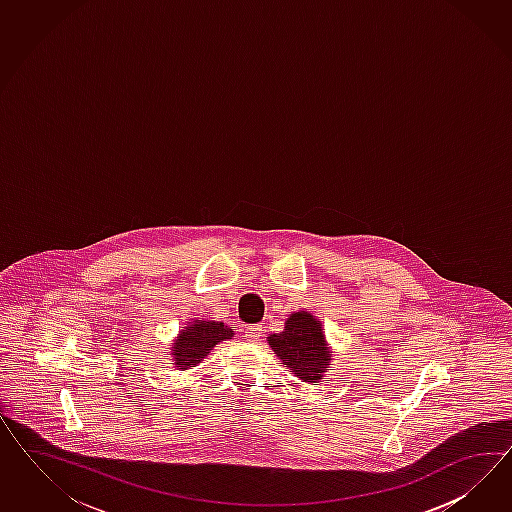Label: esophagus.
<instances>
[{
  "label": "esophagus",
  "mask_w": 512,
  "mask_h": 512,
  "mask_svg": "<svg viewBox=\"0 0 512 512\" xmlns=\"http://www.w3.org/2000/svg\"><path fill=\"white\" fill-rule=\"evenodd\" d=\"M261 336H263V326L261 325L248 326L246 334H244V338L248 341H257Z\"/></svg>",
  "instance_id": "34e87169"
}]
</instances>
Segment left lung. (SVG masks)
I'll return each mask as SVG.
<instances>
[{"label":"left lung","instance_id":"8db88e82","mask_svg":"<svg viewBox=\"0 0 512 512\" xmlns=\"http://www.w3.org/2000/svg\"><path fill=\"white\" fill-rule=\"evenodd\" d=\"M268 343L274 355L293 370L304 383H319L330 368V349L319 319L308 311H295L279 334H270Z\"/></svg>","mask_w":512,"mask_h":512}]
</instances>
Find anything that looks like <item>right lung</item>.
Returning <instances> with one entry per match:
<instances>
[{"mask_svg": "<svg viewBox=\"0 0 512 512\" xmlns=\"http://www.w3.org/2000/svg\"><path fill=\"white\" fill-rule=\"evenodd\" d=\"M233 334V328L219 321L197 319L189 323L172 343L174 368L180 372L195 368L199 362H202V358L208 357V353L219 341L231 340Z\"/></svg>", "mask_w": 512, "mask_h": 512, "instance_id": "right-lung-1", "label": "right lung"}]
</instances>
